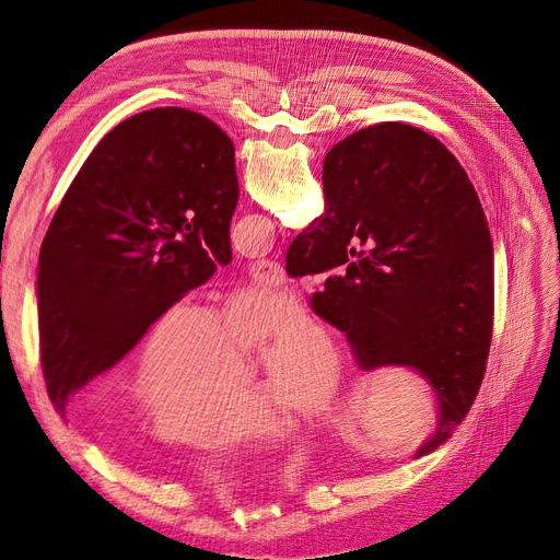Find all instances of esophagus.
I'll list each match as a JSON object with an SVG mask.
<instances>
[{"label":"esophagus","instance_id":"34e87169","mask_svg":"<svg viewBox=\"0 0 560 560\" xmlns=\"http://www.w3.org/2000/svg\"><path fill=\"white\" fill-rule=\"evenodd\" d=\"M249 278L257 287H264V290H276L284 280V270L276 261L259 259L249 266Z\"/></svg>","mask_w":560,"mask_h":560}]
</instances>
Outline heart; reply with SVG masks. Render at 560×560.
Returning a JSON list of instances; mask_svg holds the SVG:
<instances>
[{
	"instance_id": "1",
	"label": "heart",
	"mask_w": 560,
	"mask_h": 560,
	"mask_svg": "<svg viewBox=\"0 0 560 560\" xmlns=\"http://www.w3.org/2000/svg\"><path fill=\"white\" fill-rule=\"evenodd\" d=\"M294 317L292 301L245 294L224 311L179 308L161 319L135 376V404L156 420L163 442L191 448H233L278 436L290 409L319 413L336 389L331 346L313 322L287 327L266 354L270 385H247L252 358L243 350Z\"/></svg>"
}]
</instances>
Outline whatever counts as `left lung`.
Segmentation results:
<instances>
[{
	"label": "left lung",
	"instance_id": "obj_1",
	"mask_svg": "<svg viewBox=\"0 0 560 560\" xmlns=\"http://www.w3.org/2000/svg\"><path fill=\"white\" fill-rule=\"evenodd\" d=\"M235 202L233 142L202 114L149 109L100 140L39 252L42 369L62 418L77 389L231 261Z\"/></svg>",
	"mask_w": 560,
	"mask_h": 560
}]
</instances>
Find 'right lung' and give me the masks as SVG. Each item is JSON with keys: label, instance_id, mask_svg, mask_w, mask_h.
I'll list each match as a JSON object with an SVG mask.
<instances>
[{"label": "right lung", "instance_id": "1", "mask_svg": "<svg viewBox=\"0 0 560 560\" xmlns=\"http://www.w3.org/2000/svg\"><path fill=\"white\" fill-rule=\"evenodd\" d=\"M325 214L287 249V276L329 273L311 308L360 369L413 366L439 397L442 446L477 397L493 336V243L451 151L406 124L338 142L322 165Z\"/></svg>", "mask_w": 560, "mask_h": 560}]
</instances>
